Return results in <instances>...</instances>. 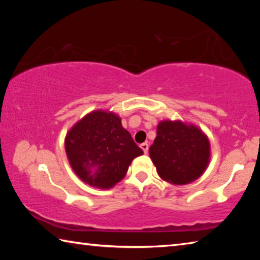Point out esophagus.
<instances>
[{
  "label": "esophagus",
  "instance_id": "obj_1",
  "mask_svg": "<svg viewBox=\"0 0 260 260\" xmlns=\"http://www.w3.org/2000/svg\"><path fill=\"white\" fill-rule=\"evenodd\" d=\"M141 149H142V150H143V152L144 153H147L148 152V150H149V144L147 143V142H144V143H142V144H141Z\"/></svg>",
  "mask_w": 260,
  "mask_h": 260
}]
</instances>
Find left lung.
Here are the masks:
<instances>
[{
    "label": "left lung",
    "instance_id": "obj_1",
    "mask_svg": "<svg viewBox=\"0 0 260 260\" xmlns=\"http://www.w3.org/2000/svg\"><path fill=\"white\" fill-rule=\"evenodd\" d=\"M149 155L158 175L172 184H187L204 173L210 161V142L199 127L180 120H162Z\"/></svg>",
    "mask_w": 260,
    "mask_h": 260
}]
</instances>
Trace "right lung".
<instances>
[{"label":"right lung","instance_id":"obj_1","mask_svg":"<svg viewBox=\"0 0 260 260\" xmlns=\"http://www.w3.org/2000/svg\"><path fill=\"white\" fill-rule=\"evenodd\" d=\"M65 150L78 177L100 189L124 179L132 160L143 153L120 118L103 110L88 113L69 131Z\"/></svg>","mask_w":260,"mask_h":260}]
</instances>
